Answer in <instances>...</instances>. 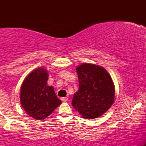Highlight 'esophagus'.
<instances>
[{
	"instance_id": "obj_1",
	"label": "esophagus",
	"mask_w": 146,
	"mask_h": 146,
	"mask_svg": "<svg viewBox=\"0 0 146 146\" xmlns=\"http://www.w3.org/2000/svg\"><path fill=\"white\" fill-rule=\"evenodd\" d=\"M61 100L64 102H66L68 101V98H66V97H65V98H62Z\"/></svg>"
}]
</instances>
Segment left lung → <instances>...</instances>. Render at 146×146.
<instances>
[{
	"label": "left lung",
	"mask_w": 146,
	"mask_h": 146,
	"mask_svg": "<svg viewBox=\"0 0 146 146\" xmlns=\"http://www.w3.org/2000/svg\"><path fill=\"white\" fill-rule=\"evenodd\" d=\"M79 89L73 95L72 105L82 118H98L115 102V88L111 76L99 65L83 63L76 68Z\"/></svg>",
	"instance_id": "8db88e82"
}]
</instances>
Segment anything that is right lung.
Masks as SVG:
<instances>
[{
    "label": "right lung",
    "mask_w": 146,
    "mask_h": 146,
    "mask_svg": "<svg viewBox=\"0 0 146 146\" xmlns=\"http://www.w3.org/2000/svg\"><path fill=\"white\" fill-rule=\"evenodd\" d=\"M48 73L44 67L33 70L21 85V104L28 115L36 120L44 119L62 104L53 87L48 86Z\"/></svg>",
    "instance_id": "add662e5"
}]
</instances>
